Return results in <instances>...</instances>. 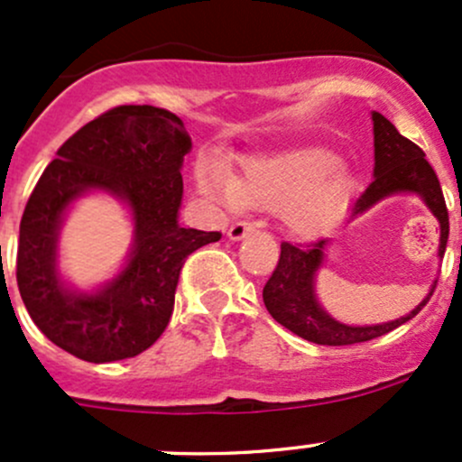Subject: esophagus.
<instances>
[{
	"mask_svg": "<svg viewBox=\"0 0 462 462\" xmlns=\"http://www.w3.org/2000/svg\"><path fill=\"white\" fill-rule=\"evenodd\" d=\"M254 231H255L254 222H236V225H231V229H229V233H226V236H229V240L237 242V240H242V237L249 236V233H254Z\"/></svg>",
	"mask_w": 462,
	"mask_h": 462,
	"instance_id": "1",
	"label": "esophagus"
}]
</instances>
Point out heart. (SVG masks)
<instances>
[{
	"mask_svg": "<svg viewBox=\"0 0 462 462\" xmlns=\"http://www.w3.org/2000/svg\"><path fill=\"white\" fill-rule=\"evenodd\" d=\"M337 158L320 146L284 151L242 162L240 175L204 162L198 169L202 196L229 207L282 213L289 231L316 237L336 222L354 191V180L334 169Z\"/></svg>",
	"mask_w": 462,
	"mask_h": 462,
	"instance_id": "b5f03b06",
	"label": "heart"
}]
</instances>
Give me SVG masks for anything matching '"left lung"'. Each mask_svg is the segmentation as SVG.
<instances>
[{"label":"left lung","mask_w":462,"mask_h":462,"mask_svg":"<svg viewBox=\"0 0 462 462\" xmlns=\"http://www.w3.org/2000/svg\"><path fill=\"white\" fill-rule=\"evenodd\" d=\"M374 122V180L360 198L354 202L351 217H358L360 213L369 211L374 204L393 193H416L425 199L430 211L440 222V246L439 255L443 258L447 237H449V213L440 189L439 175L427 162L420 146L411 140L402 137L396 126L380 113H372ZM329 240H316L309 245H291L282 242L280 245V260L275 264L273 273L266 280L263 289V300L266 311L273 316L275 322L287 327L296 336L304 337L316 345H356V342H367L380 337L396 327L411 320L434 293L436 282L431 284V291L418 304L413 311L398 320L384 322V325L372 327H351L334 320L325 309L318 304L316 291H313V275L320 269L325 260V249Z\"/></svg>","instance_id":"left-lung-1"}]
</instances>
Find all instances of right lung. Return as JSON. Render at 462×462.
I'll return each instance as SVG.
<instances>
[{
	"label": "right lung",
	"instance_id": "1",
	"mask_svg": "<svg viewBox=\"0 0 462 462\" xmlns=\"http://www.w3.org/2000/svg\"><path fill=\"white\" fill-rule=\"evenodd\" d=\"M189 151L191 137L171 111L116 106L69 137L32 189L19 225L17 287L42 334L75 358L113 363L149 349L169 325L187 258L222 237L178 225ZM93 188L129 204L136 245L113 283L78 294L56 273V233L68 204Z\"/></svg>",
	"mask_w": 462,
	"mask_h": 462
}]
</instances>
